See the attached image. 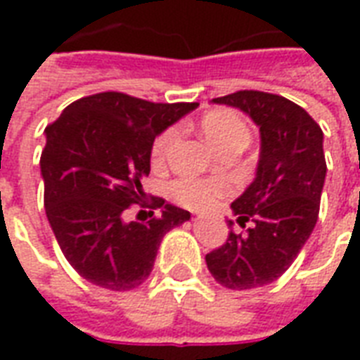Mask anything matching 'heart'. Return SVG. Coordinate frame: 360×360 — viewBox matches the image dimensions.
<instances>
[{
  "instance_id": "heart-1",
  "label": "heart",
  "mask_w": 360,
  "mask_h": 360,
  "mask_svg": "<svg viewBox=\"0 0 360 360\" xmlns=\"http://www.w3.org/2000/svg\"><path fill=\"white\" fill-rule=\"evenodd\" d=\"M202 134L208 141L212 148L216 150L224 146L227 142L233 141H249V131L247 125L243 123L239 115H235L233 111H212L202 119ZM175 129H167L162 133L152 146V160L154 164H162L167 156V152L175 142ZM169 193L172 196L185 208L191 210H206L212 208L218 202L221 196L231 193V185L226 179L219 177H179L169 185Z\"/></svg>"
}]
</instances>
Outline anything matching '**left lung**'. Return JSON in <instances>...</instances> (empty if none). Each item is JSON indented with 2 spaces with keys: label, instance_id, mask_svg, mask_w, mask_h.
I'll list each match as a JSON object with an SVG mask.
<instances>
[{
  "label": "left lung",
  "instance_id": "left-lung-1",
  "mask_svg": "<svg viewBox=\"0 0 360 360\" xmlns=\"http://www.w3.org/2000/svg\"><path fill=\"white\" fill-rule=\"evenodd\" d=\"M212 103L237 108L260 131L255 179L231 202L245 235L229 231L224 247L206 255L219 285L235 291L268 285L293 264L316 226L326 179L324 133L301 105L283 96L241 90ZM227 226L233 221L227 219Z\"/></svg>",
  "mask_w": 360,
  "mask_h": 360
}]
</instances>
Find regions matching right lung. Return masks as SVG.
I'll list each match as a JSON object with an SVG mask.
<instances>
[{
	"label": "right lung",
	"mask_w": 360,
	"mask_h": 360,
	"mask_svg": "<svg viewBox=\"0 0 360 360\" xmlns=\"http://www.w3.org/2000/svg\"><path fill=\"white\" fill-rule=\"evenodd\" d=\"M196 108L102 92L67 105L44 131L46 216L67 262L86 281L110 291L139 287L164 235L191 219V212L164 198L144 200L142 179L150 173L154 139ZM131 203L160 207V216L131 222Z\"/></svg>",
	"instance_id": "1"
}]
</instances>
